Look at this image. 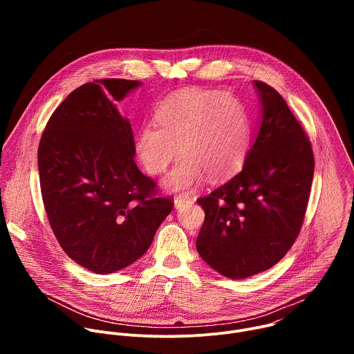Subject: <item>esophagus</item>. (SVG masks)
Instances as JSON below:
<instances>
[{
    "label": "esophagus",
    "mask_w": 354,
    "mask_h": 354,
    "mask_svg": "<svg viewBox=\"0 0 354 354\" xmlns=\"http://www.w3.org/2000/svg\"><path fill=\"white\" fill-rule=\"evenodd\" d=\"M189 203H192V198L187 197V196H176L175 200H174V205H175L176 209H180L182 206L189 205Z\"/></svg>",
    "instance_id": "esophagus-1"
}]
</instances>
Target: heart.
<instances>
[{
    "label": "heart",
    "instance_id": "b5f03b06",
    "mask_svg": "<svg viewBox=\"0 0 354 354\" xmlns=\"http://www.w3.org/2000/svg\"><path fill=\"white\" fill-rule=\"evenodd\" d=\"M156 120L140 129L136 151L151 175L165 172L179 151L182 157L165 179L169 190H190L206 175L228 179L243 165L250 123L238 97L216 89H180L158 106Z\"/></svg>",
    "mask_w": 354,
    "mask_h": 354
}]
</instances>
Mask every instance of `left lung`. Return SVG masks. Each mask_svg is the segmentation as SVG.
Wrapping results in <instances>:
<instances>
[{
    "label": "left lung",
    "instance_id": "8db88e82",
    "mask_svg": "<svg viewBox=\"0 0 354 354\" xmlns=\"http://www.w3.org/2000/svg\"><path fill=\"white\" fill-rule=\"evenodd\" d=\"M262 123L243 168L200 197L206 217L198 255L228 279H246L280 262L304 221L314 176L311 142L270 85L255 81Z\"/></svg>",
    "mask_w": 354,
    "mask_h": 354
}]
</instances>
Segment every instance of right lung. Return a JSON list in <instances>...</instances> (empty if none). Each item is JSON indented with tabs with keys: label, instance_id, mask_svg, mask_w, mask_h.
<instances>
[{
	"label": "right lung",
	"instance_id": "add662e5",
	"mask_svg": "<svg viewBox=\"0 0 354 354\" xmlns=\"http://www.w3.org/2000/svg\"><path fill=\"white\" fill-rule=\"evenodd\" d=\"M140 84L105 78L78 86L50 116L39 142L50 227L66 254L97 274L141 258L174 209L137 168L130 122L115 106Z\"/></svg>",
	"mask_w": 354,
	"mask_h": 354
}]
</instances>
